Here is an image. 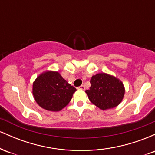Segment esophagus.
I'll list each match as a JSON object with an SVG mask.
<instances>
[{"label": "esophagus", "mask_w": 155, "mask_h": 155, "mask_svg": "<svg viewBox=\"0 0 155 155\" xmlns=\"http://www.w3.org/2000/svg\"><path fill=\"white\" fill-rule=\"evenodd\" d=\"M78 89H79V90H84L85 87H84V85H81V86H80V87H78Z\"/></svg>", "instance_id": "esophagus-1"}]
</instances>
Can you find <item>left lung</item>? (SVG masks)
<instances>
[{"label": "left lung", "mask_w": 155, "mask_h": 155, "mask_svg": "<svg viewBox=\"0 0 155 155\" xmlns=\"http://www.w3.org/2000/svg\"><path fill=\"white\" fill-rule=\"evenodd\" d=\"M91 87L85 91L89 100L101 110L115 108L123 99L125 89L116 76L100 73L92 76Z\"/></svg>", "instance_id": "left-lung-1"}]
</instances>
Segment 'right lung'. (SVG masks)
<instances>
[{
  "instance_id": "right-lung-1",
  "label": "right lung",
  "mask_w": 155,
  "mask_h": 155,
  "mask_svg": "<svg viewBox=\"0 0 155 155\" xmlns=\"http://www.w3.org/2000/svg\"><path fill=\"white\" fill-rule=\"evenodd\" d=\"M76 89L64 79L60 74L46 71L33 83V97L40 107L49 111H60L69 104Z\"/></svg>"
}]
</instances>
